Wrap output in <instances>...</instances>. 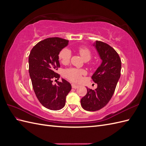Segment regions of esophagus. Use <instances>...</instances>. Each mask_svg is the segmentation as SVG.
I'll return each instance as SVG.
<instances>
[{"label":"esophagus","instance_id":"esophagus-1","mask_svg":"<svg viewBox=\"0 0 146 146\" xmlns=\"http://www.w3.org/2000/svg\"><path fill=\"white\" fill-rule=\"evenodd\" d=\"M71 85H72V88H74V89H76V88H77L78 87V85H76V84H75V83H72Z\"/></svg>","mask_w":146,"mask_h":146}]
</instances>
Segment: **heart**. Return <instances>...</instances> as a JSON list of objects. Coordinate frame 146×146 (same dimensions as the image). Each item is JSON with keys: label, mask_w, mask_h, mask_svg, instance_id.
Instances as JSON below:
<instances>
[{"label": "heart", "mask_w": 146, "mask_h": 146, "mask_svg": "<svg viewBox=\"0 0 146 146\" xmlns=\"http://www.w3.org/2000/svg\"><path fill=\"white\" fill-rule=\"evenodd\" d=\"M79 54L82 58L85 61L90 60L91 57V52L86 47L82 46L78 48ZM71 56V53L68 48H64L61 50L58 55V58L61 63L64 64H67ZM85 74V70L82 69H78L75 68H69L66 69L64 72V76L69 80L74 82H78L81 80L82 77Z\"/></svg>", "instance_id": "b5f03b06"}]
</instances>
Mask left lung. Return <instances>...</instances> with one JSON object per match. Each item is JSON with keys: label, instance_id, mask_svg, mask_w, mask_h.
I'll return each mask as SVG.
<instances>
[{"label": "left lung", "instance_id": "1", "mask_svg": "<svg viewBox=\"0 0 146 146\" xmlns=\"http://www.w3.org/2000/svg\"><path fill=\"white\" fill-rule=\"evenodd\" d=\"M93 46L102 63L91 77L98 87L94 90L87 88L86 94L81 99L82 108L89 111H98L109 102L120 78L121 70V58L112 47L99 41Z\"/></svg>", "mask_w": 146, "mask_h": 146}]
</instances>
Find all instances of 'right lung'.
<instances>
[{
	"label": "right lung",
	"instance_id": "right-lung-1",
	"mask_svg": "<svg viewBox=\"0 0 146 146\" xmlns=\"http://www.w3.org/2000/svg\"><path fill=\"white\" fill-rule=\"evenodd\" d=\"M68 42L63 38H48L37 43L29 55V71L34 92L42 105L51 110L63 108L71 90V85L63 78L57 85L52 83L60 78L55 72L60 67L58 55Z\"/></svg>",
	"mask_w": 146,
	"mask_h": 146
}]
</instances>
